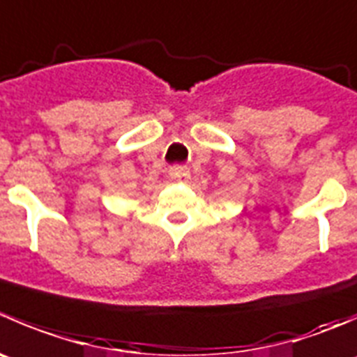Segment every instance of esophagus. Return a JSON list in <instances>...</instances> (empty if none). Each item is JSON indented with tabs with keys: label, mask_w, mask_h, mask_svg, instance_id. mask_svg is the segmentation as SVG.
I'll use <instances>...</instances> for the list:
<instances>
[{
	"label": "esophagus",
	"mask_w": 357,
	"mask_h": 357,
	"mask_svg": "<svg viewBox=\"0 0 357 357\" xmlns=\"http://www.w3.org/2000/svg\"><path fill=\"white\" fill-rule=\"evenodd\" d=\"M169 176H171L172 179H183V178H188L190 171L186 167H179V165H176V167L169 169Z\"/></svg>",
	"instance_id": "esophagus-1"
}]
</instances>
